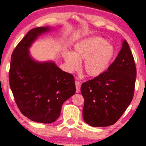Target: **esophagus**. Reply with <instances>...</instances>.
<instances>
[{
	"instance_id": "1",
	"label": "esophagus",
	"mask_w": 146,
	"mask_h": 146,
	"mask_svg": "<svg viewBox=\"0 0 146 146\" xmlns=\"http://www.w3.org/2000/svg\"><path fill=\"white\" fill-rule=\"evenodd\" d=\"M76 88V93H79L80 92V87H81V84L78 81L75 82Z\"/></svg>"
}]
</instances>
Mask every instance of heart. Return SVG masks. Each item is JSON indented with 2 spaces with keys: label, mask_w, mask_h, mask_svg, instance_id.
Listing matches in <instances>:
<instances>
[{
  "label": "heart",
  "mask_w": 146,
  "mask_h": 146,
  "mask_svg": "<svg viewBox=\"0 0 146 146\" xmlns=\"http://www.w3.org/2000/svg\"><path fill=\"white\" fill-rule=\"evenodd\" d=\"M115 56V48L104 38L94 36L84 39L76 43L72 52L63 54L66 66L74 71L83 62V70L90 77H98L107 71Z\"/></svg>",
  "instance_id": "1"
}]
</instances>
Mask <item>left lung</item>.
Instances as JSON below:
<instances>
[{"label":"left lung","mask_w":146,"mask_h":146,"mask_svg":"<svg viewBox=\"0 0 146 146\" xmlns=\"http://www.w3.org/2000/svg\"><path fill=\"white\" fill-rule=\"evenodd\" d=\"M136 78L134 59L124 40L107 71L82 84L83 117L86 123L93 127L115 124L132 100Z\"/></svg>","instance_id":"8db88e82"}]
</instances>
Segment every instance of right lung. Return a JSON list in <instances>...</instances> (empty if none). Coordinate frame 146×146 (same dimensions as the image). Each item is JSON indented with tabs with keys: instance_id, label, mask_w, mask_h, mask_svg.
Here are the masks:
<instances>
[{
	"instance_id": "1",
	"label": "right lung",
	"mask_w": 146,
	"mask_h": 146,
	"mask_svg": "<svg viewBox=\"0 0 146 146\" xmlns=\"http://www.w3.org/2000/svg\"><path fill=\"white\" fill-rule=\"evenodd\" d=\"M50 30L49 27H39L29 31L12 52L9 71L10 89L21 113L45 124L58 119L62 104L76 92L72 75L54 61L39 62L30 55L31 45Z\"/></svg>"
}]
</instances>
